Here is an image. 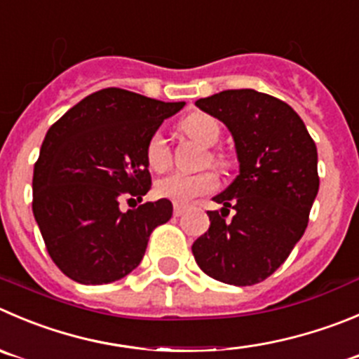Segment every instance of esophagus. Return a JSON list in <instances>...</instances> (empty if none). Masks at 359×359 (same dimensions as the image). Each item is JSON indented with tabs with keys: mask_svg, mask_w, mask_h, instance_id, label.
I'll use <instances>...</instances> for the list:
<instances>
[{
	"mask_svg": "<svg viewBox=\"0 0 359 359\" xmlns=\"http://www.w3.org/2000/svg\"><path fill=\"white\" fill-rule=\"evenodd\" d=\"M185 213V206L183 204H174V217H182Z\"/></svg>",
	"mask_w": 359,
	"mask_h": 359,
	"instance_id": "1",
	"label": "esophagus"
}]
</instances>
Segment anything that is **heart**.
I'll return each instance as SVG.
<instances>
[{
	"mask_svg": "<svg viewBox=\"0 0 359 359\" xmlns=\"http://www.w3.org/2000/svg\"><path fill=\"white\" fill-rule=\"evenodd\" d=\"M182 132L185 135H189L190 139L197 141L199 144L211 148V146L217 144L220 141L222 128L220 123L210 114H204V112H196V114H190L189 118H185L180 125ZM146 163L151 170L155 172H162L172 162V153H170L169 144H167L165 137L162 135V132H155V134L149 135L148 142H146L144 149ZM224 155L217 151H208V156L204 158V162L211 163H224ZM220 185V180L215 172L211 170H204V172L197 174H185V172H172L167 174V176L160 177L158 182L155 183V194L162 199L174 201L177 204H187L192 199L201 196H206V194L215 192Z\"/></svg>",
	"mask_w": 359,
	"mask_h": 359,
	"instance_id": "obj_1",
	"label": "heart"
}]
</instances>
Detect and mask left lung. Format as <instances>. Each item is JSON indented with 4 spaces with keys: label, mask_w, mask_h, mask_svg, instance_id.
<instances>
[{
    "label": "left lung",
    "mask_w": 359,
    "mask_h": 359,
    "mask_svg": "<svg viewBox=\"0 0 359 359\" xmlns=\"http://www.w3.org/2000/svg\"><path fill=\"white\" fill-rule=\"evenodd\" d=\"M196 105L231 130L240 174L213 197L224 208L208 211L210 229L194 241V257L224 284H259L284 264L309 225L319 190L316 142L294 109L271 95L227 90Z\"/></svg>",
    "instance_id": "left-lung-1"
}]
</instances>
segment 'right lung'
<instances>
[{
	"mask_svg": "<svg viewBox=\"0 0 359 359\" xmlns=\"http://www.w3.org/2000/svg\"><path fill=\"white\" fill-rule=\"evenodd\" d=\"M183 105L105 88L49 128L33 170V215L68 278L86 285L123 278L142 261L153 229L172 217L167 199L126 213L119 203H141L151 189L146 142Z\"/></svg>",
	"mask_w": 359,
	"mask_h": 359,
	"instance_id": "right-lung-1",
	"label": "right lung"
}]
</instances>
